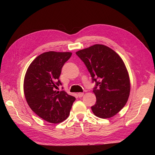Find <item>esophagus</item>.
I'll return each mask as SVG.
<instances>
[{"label":"esophagus","instance_id":"esophagus-1","mask_svg":"<svg viewBox=\"0 0 155 155\" xmlns=\"http://www.w3.org/2000/svg\"><path fill=\"white\" fill-rule=\"evenodd\" d=\"M83 95H84L83 93H78V97L79 98H81L82 97H83Z\"/></svg>","mask_w":155,"mask_h":155}]
</instances>
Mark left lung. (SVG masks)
I'll return each instance as SVG.
<instances>
[{
	"mask_svg": "<svg viewBox=\"0 0 155 155\" xmlns=\"http://www.w3.org/2000/svg\"><path fill=\"white\" fill-rule=\"evenodd\" d=\"M76 54L97 83L93 90L97 101L91 107L93 113L101 118L113 117L126 104L130 91L129 74L123 59L113 49L99 44Z\"/></svg>",
	"mask_w": 155,
	"mask_h": 155,
	"instance_id": "8db88e82",
	"label": "left lung"
}]
</instances>
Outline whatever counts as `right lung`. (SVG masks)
Returning <instances> with one entry per match:
<instances>
[{"label": "right lung", "mask_w": 155, "mask_h": 155, "mask_svg": "<svg viewBox=\"0 0 155 155\" xmlns=\"http://www.w3.org/2000/svg\"><path fill=\"white\" fill-rule=\"evenodd\" d=\"M70 52L48 51L32 61L24 78V94L28 106L42 119L59 123L68 118L76 98L64 91H57L64 64Z\"/></svg>", "instance_id": "1"}]
</instances>
